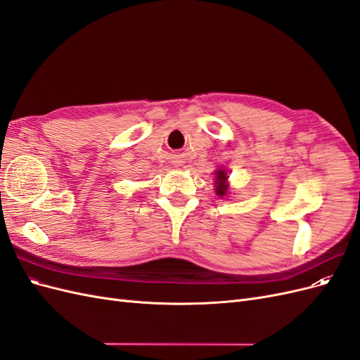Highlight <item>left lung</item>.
<instances>
[{"label": "left lung", "instance_id": "1", "mask_svg": "<svg viewBox=\"0 0 360 360\" xmlns=\"http://www.w3.org/2000/svg\"><path fill=\"white\" fill-rule=\"evenodd\" d=\"M226 172L224 169H219L216 172V193L219 195V197H225L226 195V189H228V184L225 183L226 180Z\"/></svg>", "mask_w": 360, "mask_h": 360}]
</instances>
